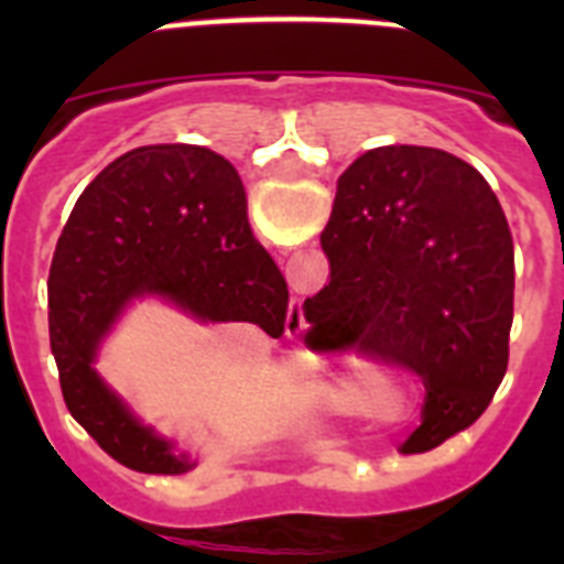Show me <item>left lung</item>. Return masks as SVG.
Listing matches in <instances>:
<instances>
[{
  "mask_svg": "<svg viewBox=\"0 0 564 564\" xmlns=\"http://www.w3.org/2000/svg\"><path fill=\"white\" fill-rule=\"evenodd\" d=\"M322 251L330 282L302 305L307 341L421 378L403 452L468 430L506 376L514 322V239L486 177L443 149H372L338 177Z\"/></svg>",
  "mask_w": 564,
  "mask_h": 564,
  "instance_id": "1",
  "label": "left lung"
}]
</instances>
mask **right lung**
Returning a JSON list of instances; mask_svg holds the SVG:
<instances>
[{
	"mask_svg": "<svg viewBox=\"0 0 564 564\" xmlns=\"http://www.w3.org/2000/svg\"><path fill=\"white\" fill-rule=\"evenodd\" d=\"M134 296H163L200 322L285 333V276L253 239L246 188L223 154L158 143L109 163L69 214L47 282L50 350L69 415L121 466L183 475L194 463L93 370L98 344Z\"/></svg>",
	"mask_w": 564,
	"mask_h": 564,
	"instance_id": "obj_1",
	"label": "right lung"
}]
</instances>
